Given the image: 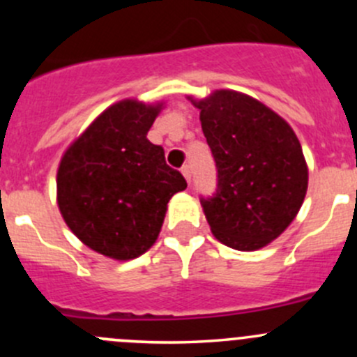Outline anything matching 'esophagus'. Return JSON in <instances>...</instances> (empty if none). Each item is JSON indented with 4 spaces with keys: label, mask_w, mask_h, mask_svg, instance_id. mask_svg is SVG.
<instances>
[{
    "label": "esophagus",
    "mask_w": 357,
    "mask_h": 357,
    "mask_svg": "<svg viewBox=\"0 0 357 357\" xmlns=\"http://www.w3.org/2000/svg\"><path fill=\"white\" fill-rule=\"evenodd\" d=\"M181 172H183V176H185V179L188 183H192V167H190L188 164H185L181 167Z\"/></svg>",
    "instance_id": "1"
}]
</instances>
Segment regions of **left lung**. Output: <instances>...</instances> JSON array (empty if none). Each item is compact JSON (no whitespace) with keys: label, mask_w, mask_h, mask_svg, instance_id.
Wrapping results in <instances>:
<instances>
[{"label":"left lung","mask_w":357,"mask_h":357,"mask_svg":"<svg viewBox=\"0 0 357 357\" xmlns=\"http://www.w3.org/2000/svg\"><path fill=\"white\" fill-rule=\"evenodd\" d=\"M218 169V188L200 197L215 238L257 250L282 235L307 192V165L291 128L257 100L221 89L195 102Z\"/></svg>","instance_id":"1"}]
</instances>
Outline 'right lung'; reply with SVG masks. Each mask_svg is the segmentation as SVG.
<instances>
[{"label": "right lung", "instance_id": "1", "mask_svg": "<svg viewBox=\"0 0 357 357\" xmlns=\"http://www.w3.org/2000/svg\"><path fill=\"white\" fill-rule=\"evenodd\" d=\"M160 105L124 100L68 146L56 176L59 207L84 245L128 261L155 243L167 202L186 179L146 138Z\"/></svg>", "mask_w": 357, "mask_h": 357}]
</instances>
